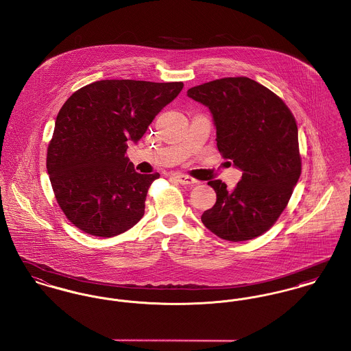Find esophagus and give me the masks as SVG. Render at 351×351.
Masks as SVG:
<instances>
[{"mask_svg": "<svg viewBox=\"0 0 351 351\" xmlns=\"http://www.w3.org/2000/svg\"><path fill=\"white\" fill-rule=\"evenodd\" d=\"M172 178L176 179V182H179L180 184H184V186H195L197 183V180L192 179L188 175H183V173H172Z\"/></svg>", "mask_w": 351, "mask_h": 351, "instance_id": "1", "label": "esophagus"}]
</instances>
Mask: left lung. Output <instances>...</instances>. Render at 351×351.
<instances>
[{
  "mask_svg": "<svg viewBox=\"0 0 351 351\" xmlns=\"http://www.w3.org/2000/svg\"><path fill=\"white\" fill-rule=\"evenodd\" d=\"M186 95L209 108L219 151L243 171L232 191L208 182L217 199L202 221L223 240H252L277 221L300 179L295 119L281 98L247 77L195 86Z\"/></svg>",
  "mask_w": 351,
  "mask_h": 351,
  "instance_id": "8db88e82",
  "label": "left lung"
}]
</instances>
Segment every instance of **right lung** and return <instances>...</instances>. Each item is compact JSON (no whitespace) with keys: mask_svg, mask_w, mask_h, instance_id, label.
I'll return each mask as SVG.
<instances>
[{"mask_svg":"<svg viewBox=\"0 0 351 351\" xmlns=\"http://www.w3.org/2000/svg\"><path fill=\"white\" fill-rule=\"evenodd\" d=\"M183 82L106 80L75 91L60 110L47 147V173L63 213L84 233L112 237L145 215L148 188L124 156Z\"/></svg>","mask_w":351,"mask_h":351,"instance_id":"obj_1","label":"right lung"}]
</instances>
